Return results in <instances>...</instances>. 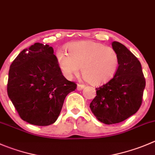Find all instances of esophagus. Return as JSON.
Returning a JSON list of instances; mask_svg holds the SVG:
<instances>
[{
  "mask_svg": "<svg viewBox=\"0 0 155 155\" xmlns=\"http://www.w3.org/2000/svg\"><path fill=\"white\" fill-rule=\"evenodd\" d=\"M84 88H85V85H82V84H78V85H77V90H78V91H81V90L83 89Z\"/></svg>",
  "mask_w": 155,
  "mask_h": 155,
  "instance_id": "1",
  "label": "esophagus"
}]
</instances>
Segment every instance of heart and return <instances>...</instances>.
Masks as SVG:
<instances>
[{"mask_svg": "<svg viewBox=\"0 0 155 155\" xmlns=\"http://www.w3.org/2000/svg\"><path fill=\"white\" fill-rule=\"evenodd\" d=\"M68 54L58 51L56 58L63 73L70 78L81 67L84 79L93 85L107 83L114 78L119 67V56L114 48L92 41L71 43Z\"/></svg>", "mask_w": 155, "mask_h": 155, "instance_id": "b5f03b06", "label": "heart"}]
</instances>
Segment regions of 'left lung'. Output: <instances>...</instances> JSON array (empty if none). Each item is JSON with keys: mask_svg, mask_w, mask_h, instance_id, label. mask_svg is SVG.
<instances>
[{"mask_svg": "<svg viewBox=\"0 0 155 155\" xmlns=\"http://www.w3.org/2000/svg\"><path fill=\"white\" fill-rule=\"evenodd\" d=\"M112 47L119 56L117 72L109 82L96 88L97 95L90 104L96 118L108 125L122 122L139 110L145 87L137 58L118 41H114Z\"/></svg>", "mask_w": 155, "mask_h": 155, "instance_id": "obj_1", "label": "left lung"}]
</instances>
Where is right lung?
<instances>
[{"instance_id":"obj_1","label":"right lung","mask_w":155,"mask_h":155,"mask_svg":"<svg viewBox=\"0 0 155 155\" xmlns=\"http://www.w3.org/2000/svg\"><path fill=\"white\" fill-rule=\"evenodd\" d=\"M77 87L62 74L54 49L35 43L11 64L7 94L22 120L49 126L58 118L65 97Z\"/></svg>"}]
</instances>
